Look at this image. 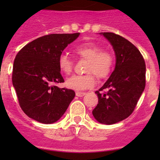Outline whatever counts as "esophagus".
<instances>
[{
  "label": "esophagus",
  "instance_id": "1",
  "mask_svg": "<svg viewBox=\"0 0 160 160\" xmlns=\"http://www.w3.org/2000/svg\"><path fill=\"white\" fill-rule=\"evenodd\" d=\"M76 96H78V97H82V96H84L85 94H86V93L85 92H79V91H77V92L75 93Z\"/></svg>",
  "mask_w": 160,
  "mask_h": 160
}]
</instances>
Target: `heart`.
I'll list each match as a JSON object with an SVG mask.
<instances>
[{
  "mask_svg": "<svg viewBox=\"0 0 160 160\" xmlns=\"http://www.w3.org/2000/svg\"><path fill=\"white\" fill-rule=\"evenodd\" d=\"M73 53L78 58L86 60L83 75H73L66 80L68 88L82 90L91 88L95 83V75L99 80H104L111 75L114 66L113 53L94 42L79 44L73 49ZM60 71L70 75L73 71V62L67 55H61L58 62Z\"/></svg>",
  "mask_w": 160,
  "mask_h": 160,
  "instance_id": "1",
  "label": "heart"
}]
</instances>
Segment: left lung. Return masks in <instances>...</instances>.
Masks as SVG:
<instances>
[{
	"label": "left lung",
	"instance_id": "left-lung-1",
	"mask_svg": "<svg viewBox=\"0 0 160 160\" xmlns=\"http://www.w3.org/2000/svg\"><path fill=\"white\" fill-rule=\"evenodd\" d=\"M112 45L116 65L111 77L97 90L98 103L92 114L100 123L114 124L129 117L146 85L143 57L131 42L114 32H102ZM107 88V92L103 90Z\"/></svg>",
	"mask_w": 160,
	"mask_h": 160
}]
</instances>
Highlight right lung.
<instances>
[{
    "label": "right lung",
    "instance_id": "1",
    "mask_svg": "<svg viewBox=\"0 0 160 160\" xmlns=\"http://www.w3.org/2000/svg\"><path fill=\"white\" fill-rule=\"evenodd\" d=\"M52 33L38 38L16 55L12 81L19 105L29 118L42 123H53L62 116L75 96L64 82L58 62L65 48L79 36Z\"/></svg>",
    "mask_w": 160,
    "mask_h": 160
}]
</instances>
